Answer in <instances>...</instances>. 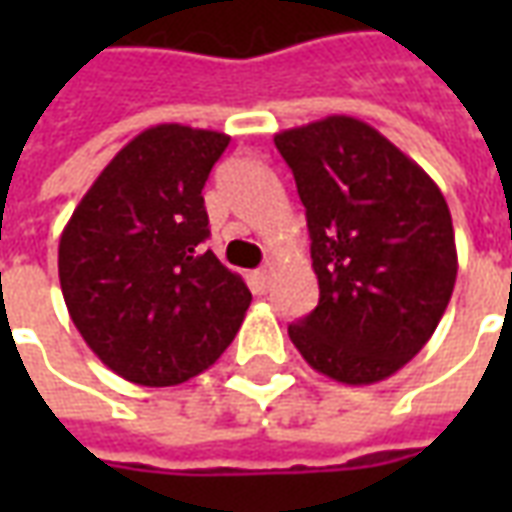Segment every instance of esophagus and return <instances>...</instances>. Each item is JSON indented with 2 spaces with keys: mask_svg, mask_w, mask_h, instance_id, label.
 Listing matches in <instances>:
<instances>
[{
  "mask_svg": "<svg viewBox=\"0 0 512 512\" xmlns=\"http://www.w3.org/2000/svg\"><path fill=\"white\" fill-rule=\"evenodd\" d=\"M271 277H274V263H266V266L255 271V282L260 285V290H266L271 285Z\"/></svg>",
  "mask_w": 512,
  "mask_h": 512,
  "instance_id": "obj_1",
  "label": "esophagus"
}]
</instances>
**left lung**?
Masks as SVG:
<instances>
[{"mask_svg": "<svg viewBox=\"0 0 512 512\" xmlns=\"http://www.w3.org/2000/svg\"><path fill=\"white\" fill-rule=\"evenodd\" d=\"M307 208L321 299L288 334L340 384L384 381L425 348L450 304L458 252L441 189L376 128L329 115L274 134Z\"/></svg>", "mask_w": 512, "mask_h": 512, "instance_id": "8db88e82", "label": "left lung"}]
</instances>
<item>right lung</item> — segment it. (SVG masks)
Masks as SVG:
<instances>
[{"label":"right lung","instance_id":"1","mask_svg":"<svg viewBox=\"0 0 512 512\" xmlns=\"http://www.w3.org/2000/svg\"><path fill=\"white\" fill-rule=\"evenodd\" d=\"M230 136L161 123L95 178L60 235V285L84 343L117 376L175 386L241 329L252 293L202 241V186Z\"/></svg>","mask_w":512,"mask_h":512}]
</instances>
